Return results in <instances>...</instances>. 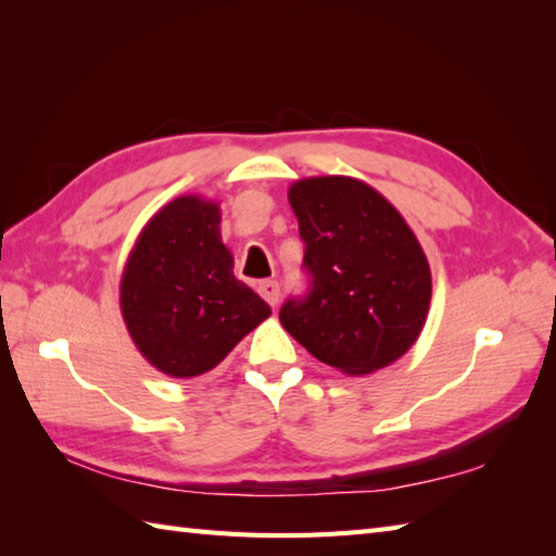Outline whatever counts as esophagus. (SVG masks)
<instances>
[{"label": "esophagus", "mask_w": 556, "mask_h": 556, "mask_svg": "<svg viewBox=\"0 0 556 556\" xmlns=\"http://www.w3.org/2000/svg\"><path fill=\"white\" fill-rule=\"evenodd\" d=\"M257 293L271 305V308H275V305L279 303V285H277L275 279L260 281V285H257Z\"/></svg>", "instance_id": "obj_1"}]
</instances>
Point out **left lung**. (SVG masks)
<instances>
[{"label": "left lung", "mask_w": 556, "mask_h": 556, "mask_svg": "<svg viewBox=\"0 0 556 556\" xmlns=\"http://www.w3.org/2000/svg\"><path fill=\"white\" fill-rule=\"evenodd\" d=\"M308 291L279 323L317 361L368 375L413 346L430 308L422 248L396 207L358 179L311 176L289 188Z\"/></svg>", "instance_id": "obj_1"}]
</instances>
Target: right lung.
<instances>
[{
  "label": "right lung",
  "instance_id": "1",
  "mask_svg": "<svg viewBox=\"0 0 556 556\" xmlns=\"http://www.w3.org/2000/svg\"><path fill=\"white\" fill-rule=\"evenodd\" d=\"M122 315L160 372L195 377L227 358L271 311L233 277L219 207L181 195L140 231L122 277Z\"/></svg>",
  "mask_w": 556,
  "mask_h": 556
}]
</instances>
